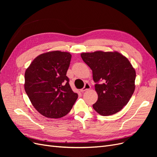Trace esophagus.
<instances>
[{"label":"esophagus","instance_id":"34e87169","mask_svg":"<svg viewBox=\"0 0 157 157\" xmlns=\"http://www.w3.org/2000/svg\"><path fill=\"white\" fill-rule=\"evenodd\" d=\"M90 88H91V86H90V84H88V83H86L84 84V88H82L81 90H80V91L81 92H84V91H86V90H90Z\"/></svg>","mask_w":157,"mask_h":157}]
</instances>
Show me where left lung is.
Masks as SVG:
<instances>
[{"label":"left lung","instance_id":"left-lung-1","mask_svg":"<svg viewBox=\"0 0 157 157\" xmlns=\"http://www.w3.org/2000/svg\"><path fill=\"white\" fill-rule=\"evenodd\" d=\"M92 71L98 101L93 105L102 116L122 110L135 90L136 71L125 56L118 52L96 51L80 54ZM102 81V83L98 82Z\"/></svg>","mask_w":157,"mask_h":157}]
</instances>
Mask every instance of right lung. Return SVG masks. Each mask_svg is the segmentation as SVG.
Masks as SVG:
<instances>
[{
  "label": "right lung",
  "instance_id": "add662e5",
  "mask_svg": "<svg viewBox=\"0 0 157 157\" xmlns=\"http://www.w3.org/2000/svg\"><path fill=\"white\" fill-rule=\"evenodd\" d=\"M71 54L52 51L38 56L25 73V90L36 110L47 118H59L78 98L66 76Z\"/></svg>",
  "mask_w": 157,
  "mask_h": 157
}]
</instances>
